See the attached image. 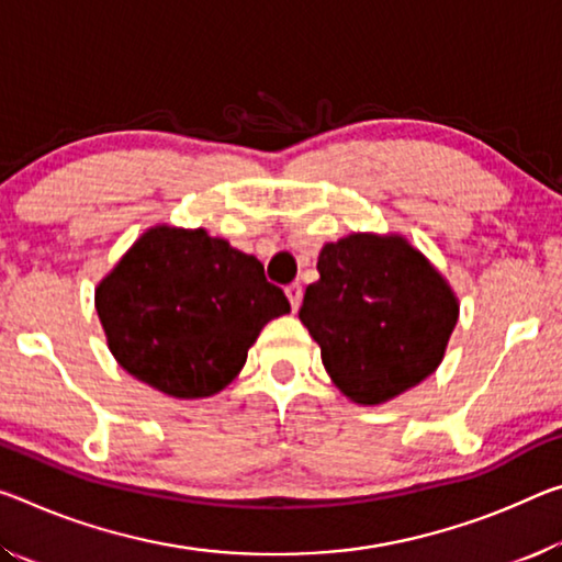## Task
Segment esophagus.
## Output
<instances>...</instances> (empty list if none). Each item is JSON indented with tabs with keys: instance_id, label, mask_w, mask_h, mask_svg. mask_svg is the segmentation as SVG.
Instances as JSON below:
<instances>
[{
	"instance_id": "1",
	"label": "esophagus",
	"mask_w": 562,
	"mask_h": 562,
	"mask_svg": "<svg viewBox=\"0 0 562 562\" xmlns=\"http://www.w3.org/2000/svg\"><path fill=\"white\" fill-rule=\"evenodd\" d=\"M284 295H288L292 310H300V302H302V284L300 282H292L284 288Z\"/></svg>"
}]
</instances>
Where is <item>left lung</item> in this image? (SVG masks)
<instances>
[{
	"label": "left lung",
	"instance_id": "obj_1",
	"mask_svg": "<svg viewBox=\"0 0 562 562\" xmlns=\"http://www.w3.org/2000/svg\"><path fill=\"white\" fill-rule=\"evenodd\" d=\"M317 272L300 319L347 397L380 405L432 375L458 300L415 247L403 237L350 235L323 247Z\"/></svg>",
	"mask_w": 562,
	"mask_h": 562
}]
</instances>
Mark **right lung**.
Returning <instances> with one entry per match:
<instances>
[{
  "label": "right lung",
  "mask_w": 562,
  "mask_h": 562,
  "mask_svg": "<svg viewBox=\"0 0 562 562\" xmlns=\"http://www.w3.org/2000/svg\"><path fill=\"white\" fill-rule=\"evenodd\" d=\"M110 350L172 397H210L243 370L270 319L290 313L262 262L204 229L155 227L97 288Z\"/></svg>",
  "instance_id": "right-lung-1"
}]
</instances>
